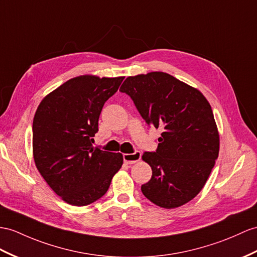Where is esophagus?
<instances>
[{"label": "esophagus", "mask_w": 257, "mask_h": 257, "mask_svg": "<svg viewBox=\"0 0 257 257\" xmlns=\"http://www.w3.org/2000/svg\"><path fill=\"white\" fill-rule=\"evenodd\" d=\"M142 157L141 152H134L133 154H124L123 155V160L128 165H133L135 162L139 161Z\"/></svg>", "instance_id": "esophagus-1"}]
</instances>
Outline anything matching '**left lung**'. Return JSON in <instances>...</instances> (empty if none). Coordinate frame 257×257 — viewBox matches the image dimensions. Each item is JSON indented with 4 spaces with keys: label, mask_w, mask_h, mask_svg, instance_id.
Masks as SVG:
<instances>
[{
    "label": "left lung",
    "mask_w": 257,
    "mask_h": 257,
    "mask_svg": "<svg viewBox=\"0 0 257 257\" xmlns=\"http://www.w3.org/2000/svg\"><path fill=\"white\" fill-rule=\"evenodd\" d=\"M121 92L133 100L147 125L161 128L156 152L143 160L152 167L142 192L162 208L180 207L202 191L219 154V134L203 93L167 73L130 76Z\"/></svg>",
    "instance_id": "1"
}]
</instances>
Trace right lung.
I'll list each match as a JSON object with an SVG mask.
<instances>
[{
	"label": "right lung",
	"instance_id": "1",
	"mask_svg": "<svg viewBox=\"0 0 257 257\" xmlns=\"http://www.w3.org/2000/svg\"><path fill=\"white\" fill-rule=\"evenodd\" d=\"M124 77L84 75L67 80L42 100L33 122L35 164L64 202L86 206L107 193L120 170V153L93 148L99 115Z\"/></svg>",
	"mask_w": 257,
	"mask_h": 257
}]
</instances>
